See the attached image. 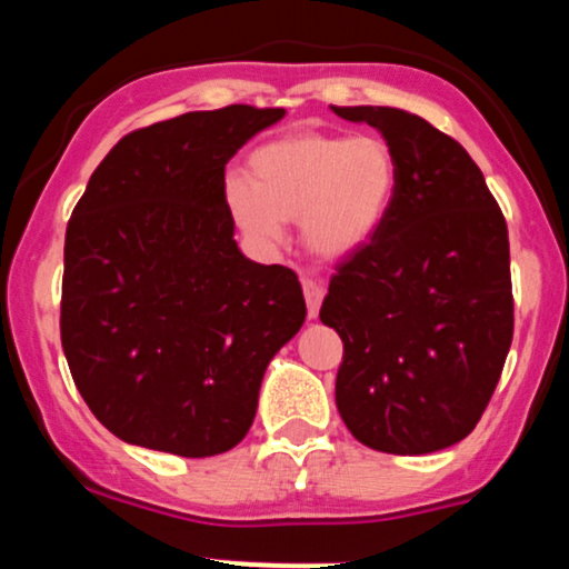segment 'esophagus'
<instances>
[{
	"instance_id": "esophagus-1",
	"label": "esophagus",
	"mask_w": 569,
	"mask_h": 569,
	"mask_svg": "<svg viewBox=\"0 0 569 569\" xmlns=\"http://www.w3.org/2000/svg\"><path fill=\"white\" fill-rule=\"evenodd\" d=\"M302 291H305V302H307V318H310V321H316L318 310H321L326 289L318 283V280L307 278V280H302Z\"/></svg>"
}]
</instances>
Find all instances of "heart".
<instances>
[{"instance_id":"obj_1","label":"heart","mask_w":569,"mask_h":569,"mask_svg":"<svg viewBox=\"0 0 569 569\" xmlns=\"http://www.w3.org/2000/svg\"><path fill=\"white\" fill-rule=\"evenodd\" d=\"M251 176L224 181V202L248 240L276 248L302 224L316 257L348 259L380 234L398 194V160L382 136L291 133L251 154Z\"/></svg>"}]
</instances>
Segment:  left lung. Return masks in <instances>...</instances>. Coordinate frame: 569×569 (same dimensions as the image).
Instances as JSON below:
<instances>
[{
  "mask_svg": "<svg viewBox=\"0 0 569 569\" xmlns=\"http://www.w3.org/2000/svg\"><path fill=\"white\" fill-rule=\"evenodd\" d=\"M331 109L380 130L398 160L393 211L321 307L345 342L337 409L377 452H439L476 428L511 348L506 219L471 154L422 117Z\"/></svg>",
  "mask_w": 569,
  "mask_h": 569,
  "instance_id": "left-lung-1",
  "label": "left lung"
}]
</instances>
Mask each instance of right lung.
<instances>
[{"mask_svg":"<svg viewBox=\"0 0 569 569\" xmlns=\"http://www.w3.org/2000/svg\"><path fill=\"white\" fill-rule=\"evenodd\" d=\"M286 109L246 103L133 130L90 176L63 246L61 342L103 428L211 457L243 441L267 363L302 329L289 267L234 243L224 168Z\"/></svg>","mask_w":569,"mask_h":569,"instance_id":"1","label":"right lung"}]
</instances>
